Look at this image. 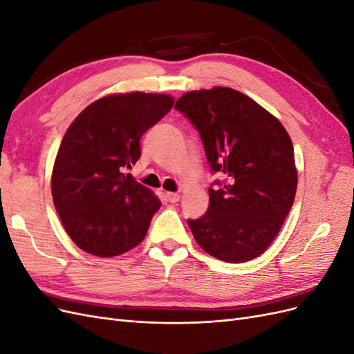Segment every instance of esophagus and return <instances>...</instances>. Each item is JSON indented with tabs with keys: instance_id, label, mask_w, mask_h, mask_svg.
Masks as SVG:
<instances>
[{
	"instance_id": "esophagus-1",
	"label": "esophagus",
	"mask_w": 354,
	"mask_h": 354,
	"mask_svg": "<svg viewBox=\"0 0 354 354\" xmlns=\"http://www.w3.org/2000/svg\"><path fill=\"white\" fill-rule=\"evenodd\" d=\"M165 198L168 202L171 203H176L180 201V194H176V192H167L165 194Z\"/></svg>"
}]
</instances>
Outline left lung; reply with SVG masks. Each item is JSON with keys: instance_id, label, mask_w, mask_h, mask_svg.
<instances>
[{"instance_id": "obj_1", "label": "left lung", "mask_w": 354, "mask_h": 354, "mask_svg": "<svg viewBox=\"0 0 354 354\" xmlns=\"http://www.w3.org/2000/svg\"><path fill=\"white\" fill-rule=\"evenodd\" d=\"M176 109L202 138L220 187L208 189V211L187 220L201 248L227 263L260 257L277 236L297 192L291 137L276 116L227 87L189 91Z\"/></svg>"}]
</instances>
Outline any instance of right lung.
<instances>
[{"instance_id": "1", "label": "right lung", "mask_w": 354, "mask_h": 354, "mask_svg": "<svg viewBox=\"0 0 354 354\" xmlns=\"http://www.w3.org/2000/svg\"><path fill=\"white\" fill-rule=\"evenodd\" d=\"M174 97L120 93L88 104L69 125L51 174V195L71 239L85 252L115 257L133 250L160 201L125 174L140 158V138Z\"/></svg>"}]
</instances>
